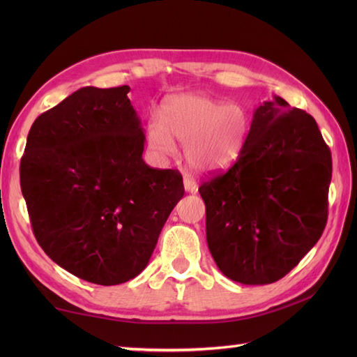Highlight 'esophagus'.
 Returning a JSON list of instances; mask_svg holds the SVG:
<instances>
[{
	"instance_id": "obj_1",
	"label": "esophagus",
	"mask_w": 357,
	"mask_h": 357,
	"mask_svg": "<svg viewBox=\"0 0 357 357\" xmlns=\"http://www.w3.org/2000/svg\"><path fill=\"white\" fill-rule=\"evenodd\" d=\"M184 188L187 193H196L198 192V184L190 176H184Z\"/></svg>"
}]
</instances>
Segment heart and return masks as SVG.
<instances>
[{
  "label": "heart",
  "instance_id": "1",
  "mask_svg": "<svg viewBox=\"0 0 357 357\" xmlns=\"http://www.w3.org/2000/svg\"><path fill=\"white\" fill-rule=\"evenodd\" d=\"M248 118L236 104L204 93L172 96L162 107V121L151 116L147 142L156 153L170 156L176 144L185 147V159L198 172H221L238 161L245 146Z\"/></svg>",
  "mask_w": 357,
  "mask_h": 357
}]
</instances>
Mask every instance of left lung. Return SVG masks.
I'll return each mask as SVG.
<instances>
[{"mask_svg": "<svg viewBox=\"0 0 357 357\" xmlns=\"http://www.w3.org/2000/svg\"><path fill=\"white\" fill-rule=\"evenodd\" d=\"M330 181L331 151L314 118L280 96L261 104L238 161L199 187L224 276L265 285L294 268L322 236Z\"/></svg>", "mask_w": 357, "mask_h": 357, "instance_id": "1", "label": "left lung"}]
</instances>
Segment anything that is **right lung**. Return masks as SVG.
<instances>
[{"label": "right lung", "mask_w": 357, "mask_h": 357, "mask_svg": "<svg viewBox=\"0 0 357 357\" xmlns=\"http://www.w3.org/2000/svg\"><path fill=\"white\" fill-rule=\"evenodd\" d=\"M128 86L82 87L35 119L20 165L38 244L53 262L98 285L147 267L184 196L178 170L142 159L144 130Z\"/></svg>", "instance_id": "obj_1"}]
</instances>
